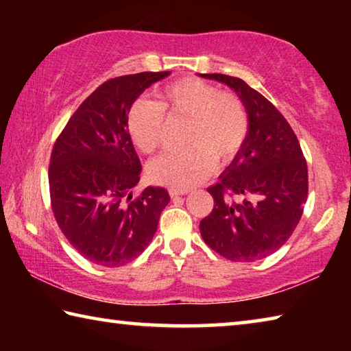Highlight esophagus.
Here are the masks:
<instances>
[{"instance_id":"1","label":"esophagus","mask_w":351,"mask_h":351,"mask_svg":"<svg viewBox=\"0 0 351 351\" xmlns=\"http://www.w3.org/2000/svg\"><path fill=\"white\" fill-rule=\"evenodd\" d=\"M169 193H170V197L173 198V197H178V195H187L189 193V189H175V187H171V189H169Z\"/></svg>"}]
</instances>
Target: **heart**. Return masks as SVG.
Instances as JSON below:
<instances>
[{
    "label": "heart",
    "instance_id": "b5f03b06",
    "mask_svg": "<svg viewBox=\"0 0 351 351\" xmlns=\"http://www.w3.org/2000/svg\"><path fill=\"white\" fill-rule=\"evenodd\" d=\"M158 102L139 99L130 106L127 130L142 153L161 147L165 117L187 119L186 150L165 153L148 165L156 184L187 189L204 180L219 164H228L240 153L249 132L245 104L234 93L218 91L198 77H182L156 94Z\"/></svg>",
    "mask_w": 351,
    "mask_h": 351
}]
</instances>
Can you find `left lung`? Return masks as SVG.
Returning <instances> with one entry per match:
<instances>
[{"instance_id": "left-lung-1", "label": "left lung", "mask_w": 351, "mask_h": 351, "mask_svg": "<svg viewBox=\"0 0 351 351\" xmlns=\"http://www.w3.org/2000/svg\"><path fill=\"white\" fill-rule=\"evenodd\" d=\"M199 75L232 88L249 116L245 145L219 182L207 189L215 204L201 219V237L228 260H261L288 241L304 213V153L282 112L246 82L224 74Z\"/></svg>"}]
</instances>
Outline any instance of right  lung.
I'll list each match as a JSON object with an SVG mask.
<instances>
[{
    "label": "right lung",
    "mask_w": 351,
    "mask_h": 351,
    "mask_svg": "<svg viewBox=\"0 0 351 351\" xmlns=\"http://www.w3.org/2000/svg\"><path fill=\"white\" fill-rule=\"evenodd\" d=\"M169 74L106 80L83 100L52 148V212L63 235L91 263L117 268L134 260L150 245L169 204L162 187H147L133 197L142 167L127 130L130 106Z\"/></svg>",
    "instance_id": "add662e5"
}]
</instances>
